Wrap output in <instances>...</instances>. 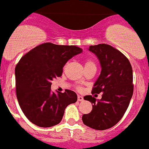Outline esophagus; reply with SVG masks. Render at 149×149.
<instances>
[{"mask_svg":"<svg viewBox=\"0 0 149 149\" xmlns=\"http://www.w3.org/2000/svg\"><path fill=\"white\" fill-rule=\"evenodd\" d=\"M77 100H78V101H83L84 100V97L82 96H78L77 97Z\"/></svg>","mask_w":149,"mask_h":149,"instance_id":"1","label":"esophagus"}]
</instances>
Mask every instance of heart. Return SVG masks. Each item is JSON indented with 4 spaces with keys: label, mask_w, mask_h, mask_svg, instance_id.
Instances as JSON below:
<instances>
[{
    "label": "heart",
    "mask_w": 149,
    "mask_h": 149,
    "mask_svg": "<svg viewBox=\"0 0 149 149\" xmlns=\"http://www.w3.org/2000/svg\"><path fill=\"white\" fill-rule=\"evenodd\" d=\"M95 65V63H93L92 60H86V63H85V67H87V66H90V65Z\"/></svg>",
    "instance_id": "b5f03b06"
}]
</instances>
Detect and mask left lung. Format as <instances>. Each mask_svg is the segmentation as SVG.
I'll return each instance as SVG.
<instances>
[{
	"instance_id": "obj_1",
	"label": "left lung",
	"mask_w": 149,
	"mask_h": 149,
	"mask_svg": "<svg viewBox=\"0 0 149 149\" xmlns=\"http://www.w3.org/2000/svg\"><path fill=\"white\" fill-rule=\"evenodd\" d=\"M89 50L97 56L101 67L92 93H103L100 100L84 97L92 103L93 109L82 120L86 126L101 131L114 126L127 111L134 90L132 67L127 57L111 45H91Z\"/></svg>"
}]
</instances>
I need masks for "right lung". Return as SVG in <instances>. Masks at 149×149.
Returning a JSON list of instances; mask_svg holds the SVG:
<instances>
[{
  "mask_svg": "<svg viewBox=\"0 0 149 149\" xmlns=\"http://www.w3.org/2000/svg\"><path fill=\"white\" fill-rule=\"evenodd\" d=\"M75 45L43 43L29 51L15 67L16 94L22 112L34 125L49 127L63 119L65 107L76 103L77 93L51 91L52 80L59 77L67 61L81 53Z\"/></svg>",
  "mask_w": 149,
  "mask_h": 149,
  "instance_id": "obj_1",
  "label": "right lung"
}]
</instances>
